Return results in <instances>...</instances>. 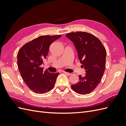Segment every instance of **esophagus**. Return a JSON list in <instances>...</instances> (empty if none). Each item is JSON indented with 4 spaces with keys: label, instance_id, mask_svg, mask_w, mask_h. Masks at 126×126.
I'll use <instances>...</instances> for the list:
<instances>
[{
    "label": "esophagus",
    "instance_id": "1",
    "mask_svg": "<svg viewBox=\"0 0 126 126\" xmlns=\"http://www.w3.org/2000/svg\"><path fill=\"white\" fill-rule=\"evenodd\" d=\"M63 72H64V73L66 75H67V76H70V75H71V73H69V72H68L64 71Z\"/></svg>",
    "mask_w": 126,
    "mask_h": 126
}]
</instances>
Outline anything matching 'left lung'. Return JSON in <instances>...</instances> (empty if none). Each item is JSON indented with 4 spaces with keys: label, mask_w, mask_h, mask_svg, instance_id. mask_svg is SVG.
<instances>
[{
    "label": "left lung",
    "mask_w": 126,
    "mask_h": 126,
    "mask_svg": "<svg viewBox=\"0 0 126 126\" xmlns=\"http://www.w3.org/2000/svg\"><path fill=\"white\" fill-rule=\"evenodd\" d=\"M66 37L73 43L80 62L86 70L83 76L71 88L80 94L90 93L100 83L106 68V50L100 40L90 33L82 32L67 33Z\"/></svg>",
    "instance_id": "obj_1"
}]
</instances>
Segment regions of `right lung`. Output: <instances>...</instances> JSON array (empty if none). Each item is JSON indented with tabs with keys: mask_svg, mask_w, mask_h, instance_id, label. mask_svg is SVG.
Listing matches in <instances>:
<instances>
[{
	"mask_svg": "<svg viewBox=\"0 0 126 126\" xmlns=\"http://www.w3.org/2000/svg\"><path fill=\"white\" fill-rule=\"evenodd\" d=\"M61 36H39L26 43L18 52L17 65L21 77L34 93H47L55 86L59 74L44 71L40 66L46 59L50 45Z\"/></svg>",
	"mask_w": 126,
	"mask_h": 126,
	"instance_id": "obj_1",
	"label": "right lung"
}]
</instances>
